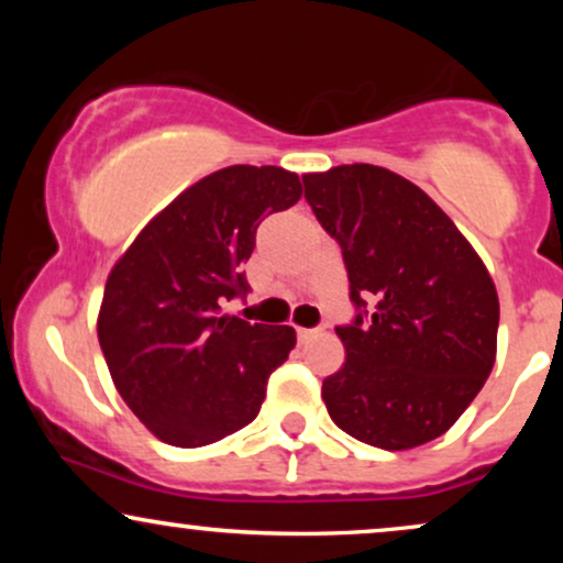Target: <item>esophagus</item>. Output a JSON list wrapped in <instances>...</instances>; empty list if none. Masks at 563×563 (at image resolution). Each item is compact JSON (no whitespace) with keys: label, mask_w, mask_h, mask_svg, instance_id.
Instances as JSON below:
<instances>
[{"label":"esophagus","mask_w":563,"mask_h":563,"mask_svg":"<svg viewBox=\"0 0 563 563\" xmlns=\"http://www.w3.org/2000/svg\"><path fill=\"white\" fill-rule=\"evenodd\" d=\"M314 335L312 328H296V339H299V344H303V341H309Z\"/></svg>","instance_id":"obj_1"}]
</instances>
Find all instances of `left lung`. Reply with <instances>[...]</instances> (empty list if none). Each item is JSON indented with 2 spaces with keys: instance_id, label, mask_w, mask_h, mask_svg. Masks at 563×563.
I'll use <instances>...</instances> for the list:
<instances>
[{
  "instance_id": "8db88e82",
  "label": "left lung",
  "mask_w": 563,
  "mask_h": 563,
  "mask_svg": "<svg viewBox=\"0 0 563 563\" xmlns=\"http://www.w3.org/2000/svg\"><path fill=\"white\" fill-rule=\"evenodd\" d=\"M303 198L335 238L354 320L322 402L349 437L410 450L442 437L495 365L500 303L487 267L421 187L371 164L303 174Z\"/></svg>"
}]
</instances>
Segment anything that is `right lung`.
I'll return each instance as SVG.
<instances>
[{"label":"right lung","instance_id":"add662e5","mask_svg":"<svg viewBox=\"0 0 563 563\" xmlns=\"http://www.w3.org/2000/svg\"><path fill=\"white\" fill-rule=\"evenodd\" d=\"M301 198L280 166H228L187 187L115 262L97 339L115 389L161 442L203 448L260 416L296 333L222 314L251 290L262 219Z\"/></svg>","mask_w":563,"mask_h":563}]
</instances>
